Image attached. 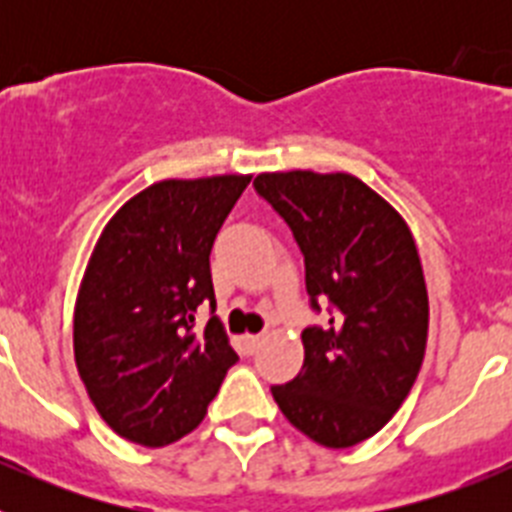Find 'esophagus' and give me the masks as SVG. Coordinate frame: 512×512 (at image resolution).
<instances>
[{
	"mask_svg": "<svg viewBox=\"0 0 512 512\" xmlns=\"http://www.w3.org/2000/svg\"><path fill=\"white\" fill-rule=\"evenodd\" d=\"M264 333H251V336H246V346H248V351H259V346L261 343H264Z\"/></svg>",
	"mask_w": 512,
	"mask_h": 512,
	"instance_id": "esophagus-1",
	"label": "esophagus"
}]
</instances>
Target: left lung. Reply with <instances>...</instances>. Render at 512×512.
I'll use <instances>...</instances> for the list:
<instances>
[{
    "instance_id": "8db88e82",
    "label": "left lung",
    "mask_w": 512,
    "mask_h": 512,
    "mask_svg": "<svg viewBox=\"0 0 512 512\" xmlns=\"http://www.w3.org/2000/svg\"><path fill=\"white\" fill-rule=\"evenodd\" d=\"M295 233L323 328L302 330L305 361L271 387L284 418L320 446L348 449L390 423L418 379L428 338V289L405 217L359 176L266 171L253 179Z\"/></svg>"
}]
</instances>
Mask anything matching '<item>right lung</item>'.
Returning <instances> with one entry per match:
<instances>
[{"mask_svg":"<svg viewBox=\"0 0 512 512\" xmlns=\"http://www.w3.org/2000/svg\"><path fill=\"white\" fill-rule=\"evenodd\" d=\"M251 174L164 179L99 233L74 305V359L117 436L158 449L192 433L238 354L215 305L210 251Z\"/></svg>","mask_w":512,"mask_h":512,"instance_id":"add662e5","label":"right lung"}]
</instances>
